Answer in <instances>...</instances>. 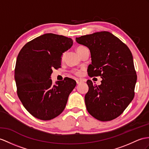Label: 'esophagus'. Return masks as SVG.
Listing matches in <instances>:
<instances>
[{"mask_svg":"<svg viewBox=\"0 0 149 149\" xmlns=\"http://www.w3.org/2000/svg\"><path fill=\"white\" fill-rule=\"evenodd\" d=\"M77 84H79V83H82V82H83L84 81V80H83V79H81V78H78V79H77Z\"/></svg>","mask_w":149,"mask_h":149,"instance_id":"esophagus-1","label":"esophagus"}]
</instances>
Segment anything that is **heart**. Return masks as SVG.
<instances>
[{"label": "heart", "instance_id": "1", "mask_svg": "<svg viewBox=\"0 0 149 149\" xmlns=\"http://www.w3.org/2000/svg\"><path fill=\"white\" fill-rule=\"evenodd\" d=\"M85 47L79 46V47H78L77 48V51L78 53H79V52H80V51H81V50H83V49H85ZM64 56V54H63V56H62L63 58ZM73 72H74V73L76 75L80 76V75L82 74L83 71H82V70H73Z\"/></svg>", "mask_w": 149, "mask_h": 149}]
</instances>
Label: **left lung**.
<instances>
[{
    "label": "left lung",
    "instance_id": "8db88e82",
    "mask_svg": "<svg viewBox=\"0 0 149 149\" xmlns=\"http://www.w3.org/2000/svg\"><path fill=\"white\" fill-rule=\"evenodd\" d=\"M77 43L88 47L92 64L90 77L102 78L100 85L86 81L88 92L85 96L86 109L101 121H111L120 116L133 99L137 77L132 54L126 44L108 31L76 38Z\"/></svg>",
    "mask_w": 149,
    "mask_h": 149
}]
</instances>
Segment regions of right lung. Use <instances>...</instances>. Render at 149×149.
Segmentation results:
<instances>
[{
  "mask_svg": "<svg viewBox=\"0 0 149 149\" xmlns=\"http://www.w3.org/2000/svg\"><path fill=\"white\" fill-rule=\"evenodd\" d=\"M73 44L70 38L45 33L28 42L18 54L14 78L18 97L35 118L43 121L58 116L77 85L65 78L53 84L52 69L61 67L63 54Z\"/></svg>",
  "mask_w": 149,
  "mask_h": 149,
  "instance_id": "obj_1",
  "label": "right lung"
}]
</instances>
